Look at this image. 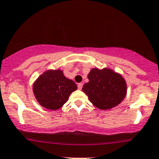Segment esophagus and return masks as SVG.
I'll list each match as a JSON object with an SVG mask.
<instances>
[{"instance_id": "34e87169", "label": "esophagus", "mask_w": 159, "mask_h": 159, "mask_svg": "<svg viewBox=\"0 0 159 159\" xmlns=\"http://www.w3.org/2000/svg\"><path fill=\"white\" fill-rule=\"evenodd\" d=\"M83 83H79V84H78V89H80V90H81L82 89V88H83Z\"/></svg>"}]
</instances>
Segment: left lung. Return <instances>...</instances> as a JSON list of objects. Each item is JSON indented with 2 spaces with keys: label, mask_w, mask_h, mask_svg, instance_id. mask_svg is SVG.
<instances>
[{
  "label": "left lung",
  "mask_w": 159,
  "mask_h": 159,
  "mask_svg": "<svg viewBox=\"0 0 159 159\" xmlns=\"http://www.w3.org/2000/svg\"><path fill=\"white\" fill-rule=\"evenodd\" d=\"M89 82L83 92L92 104L100 110H110L119 105L127 93V84L123 76L110 68H92Z\"/></svg>",
  "instance_id": "1"
}]
</instances>
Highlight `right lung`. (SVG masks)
<instances>
[{
  "mask_svg": "<svg viewBox=\"0 0 159 159\" xmlns=\"http://www.w3.org/2000/svg\"><path fill=\"white\" fill-rule=\"evenodd\" d=\"M77 89L72 80L65 77L63 70H49L41 74L33 85V92L42 107L58 110L67 102L69 96Z\"/></svg>",
  "mask_w": 159,
  "mask_h": 159,
  "instance_id": "right-lung-1",
  "label": "right lung"
}]
</instances>
